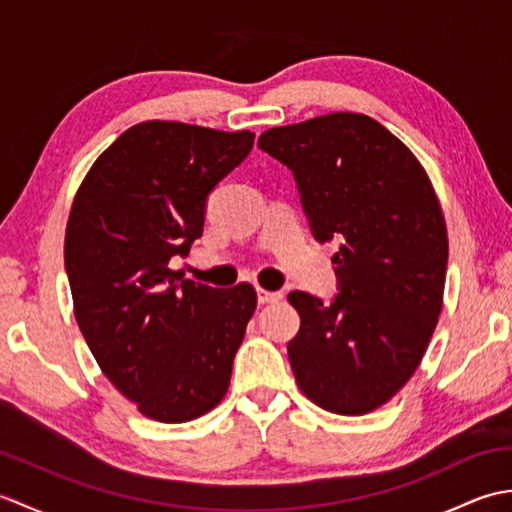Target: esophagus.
<instances>
[{
	"mask_svg": "<svg viewBox=\"0 0 512 512\" xmlns=\"http://www.w3.org/2000/svg\"><path fill=\"white\" fill-rule=\"evenodd\" d=\"M281 297V292H273V290H264V288H257V299H259V303H275V301H279Z\"/></svg>",
	"mask_w": 512,
	"mask_h": 512,
	"instance_id": "obj_1",
	"label": "esophagus"
}]
</instances>
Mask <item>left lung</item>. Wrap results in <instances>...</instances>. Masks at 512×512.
<instances>
[{
  "label": "left lung",
  "instance_id": "8db88e82",
  "mask_svg": "<svg viewBox=\"0 0 512 512\" xmlns=\"http://www.w3.org/2000/svg\"><path fill=\"white\" fill-rule=\"evenodd\" d=\"M257 145L292 169L312 233L339 239L341 292L288 301L299 389L341 416L383 407L416 372L442 312L449 237L436 189L409 147L374 118L334 112L273 127Z\"/></svg>",
  "mask_w": 512,
  "mask_h": 512
}]
</instances>
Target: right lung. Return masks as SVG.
Returning a JSON list of instances; mask_svg holds the SVG:
<instances>
[{"label": "right lung", "mask_w": 512, "mask_h": 512, "mask_svg": "<svg viewBox=\"0 0 512 512\" xmlns=\"http://www.w3.org/2000/svg\"><path fill=\"white\" fill-rule=\"evenodd\" d=\"M255 134L145 121L94 160L65 226L74 317L107 380L143 416L178 424L220 405L257 308L169 268L202 235L206 195Z\"/></svg>", "instance_id": "1"}]
</instances>
